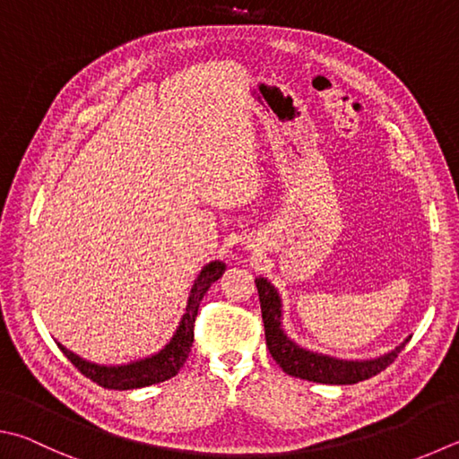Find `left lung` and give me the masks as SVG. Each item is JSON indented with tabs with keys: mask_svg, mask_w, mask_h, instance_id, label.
I'll use <instances>...</instances> for the list:
<instances>
[{
	"mask_svg": "<svg viewBox=\"0 0 459 459\" xmlns=\"http://www.w3.org/2000/svg\"><path fill=\"white\" fill-rule=\"evenodd\" d=\"M255 285L258 289V301H261L266 347L279 368L293 377L329 383V385H351V383H359L381 373L395 361V357L410 341L407 337L403 343L375 359H339V357L311 351L295 343L282 329V299L273 282L264 277H256Z\"/></svg>",
	"mask_w": 459,
	"mask_h": 459,
	"instance_id": "obj_1",
	"label": "left lung"
}]
</instances>
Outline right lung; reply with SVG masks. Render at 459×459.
<instances>
[{
  "instance_id": "add662e5",
  "label": "right lung",
  "mask_w": 459,
  "mask_h": 459,
  "mask_svg": "<svg viewBox=\"0 0 459 459\" xmlns=\"http://www.w3.org/2000/svg\"><path fill=\"white\" fill-rule=\"evenodd\" d=\"M224 269H227V264L222 261H211L203 266V271L198 273V277L193 282V289H190L188 293L186 309L180 316L178 327L172 333L170 341L160 349V351L122 365H100L70 351V349H65L62 343H57V347L62 349V353L68 357L72 365H76V369L82 375H86L88 379L98 383L100 387L126 391L148 387L154 385V383L170 379L180 371L182 365L188 359L190 347H193L195 341V319L198 313V305H201L204 293L211 289L212 282L222 277Z\"/></svg>"
}]
</instances>
